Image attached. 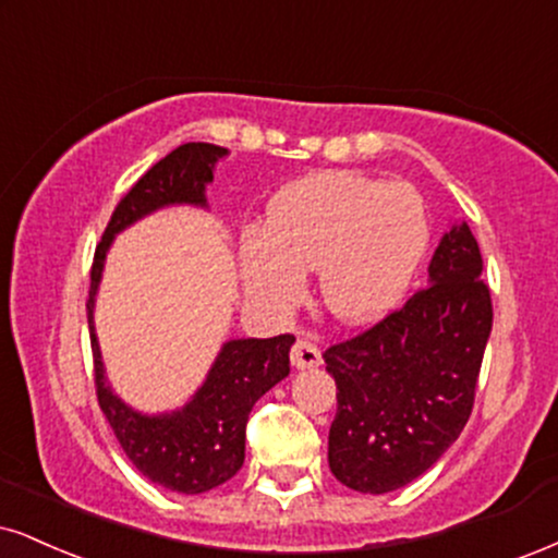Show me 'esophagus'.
Returning <instances> with one entry per match:
<instances>
[{
    "label": "esophagus",
    "instance_id": "obj_1",
    "mask_svg": "<svg viewBox=\"0 0 558 558\" xmlns=\"http://www.w3.org/2000/svg\"><path fill=\"white\" fill-rule=\"evenodd\" d=\"M290 360L298 369H311L320 364V349L311 339H298L292 343Z\"/></svg>",
    "mask_w": 558,
    "mask_h": 558
}]
</instances>
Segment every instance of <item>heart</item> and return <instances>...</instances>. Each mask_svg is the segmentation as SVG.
Here are the masks:
<instances>
[{
  "mask_svg": "<svg viewBox=\"0 0 558 558\" xmlns=\"http://www.w3.org/2000/svg\"><path fill=\"white\" fill-rule=\"evenodd\" d=\"M429 243L422 196L409 183L356 173H315L268 206V227L240 240L247 294L290 307L305 274L320 271V298L336 318L364 323L401 298Z\"/></svg>",
  "mask_w": 558,
  "mask_h": 558,
  "instance_id": "1",
  "label": "heart"
}]
</instances>
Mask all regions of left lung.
Returning <instances> with one entry per match:
<instances>
[{
  "instance_id": "8db88e82",
  "label": "left lung",
  "mask_w": 558,
  "mask_h": 558,
  "mask_svg": "<svg viewBox=\"0 0 558 558\" xmlns=\"http://www.w3.org/2000/svg\"><path fill=\"white\" fill-rule=\"evenodd\" d=\"M481 271L471 227H452L429 264V284L323 352L336 380L328 465L343 486L401 489L463 432L494 318Z\"/></svg>"
}]
</instances>
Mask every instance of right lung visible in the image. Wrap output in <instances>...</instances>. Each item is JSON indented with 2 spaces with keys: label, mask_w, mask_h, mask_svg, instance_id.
Wrapping results in <instances>:
<instances>
[{
  "label": "right lung",
  "mask_w": 558,
  "mask_h": 558,
  "mask_svg": "<svg viewBox=\"0 0 558 558\" xmlns=\"http://www.w3.org/2000/svg\"><path fill=\"white\" fill-rule=\"evenodd\" d=\"M225 153L217 144L189 142L155 162L113 209L89 268L87 323L100 411L136 471L162 489L181 494H204L240 471L245 460L247 416L268 388L290 375L294 336L227 341L194 401L175 414L142 416L123 405L106 385L93 331V298L116 232L157 206L204 204V185L211 181V168Z\"/></svg>",
  "instance_id": "add662e5"
}]
</instances>
